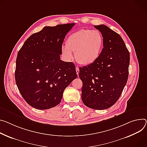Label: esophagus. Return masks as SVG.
<instances>
[{
    "instance_id": "1",
    "label": "esophagus",
    "mask_w": 147,
    "mask_h": 147,
    "mask_svg": "<svg viewBox=\"0 0 147 147\" xmlns=\"http://www.w3.org/2000/svg\"><path fill=\"white\" fill-rule=\"evenodd\" d=\"M76 73H77V75L78 76V74H79V68H78V67L76 66Z\"/></svg>"
}]
</instances>
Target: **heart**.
I'll list each match as a JSON object with an SVG mask.
<instances>
[{
    "label": "heart",
    "mask_w": 147,
    "mask_h": 147,
    "mask_svg": "<svg viewBox=\"0 0 147 147\" xmlns=\"http://www.w3.org/2000/svg\"><path fill=\"white\" fill-rule=\"evenodd\" d=\"M104 46V37L98 30L83 29L76 31L68 37L66 46L62 52L67 59L71 60L74 52L76 61L82 65H89L100 57Z\"/></svg>",
    "instance_id": "b5f03b06"
}]
</instances>
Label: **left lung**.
Returning a JSON list of instances; mask_svg holds the SVG:
<instances>
[{
    "label": "left lung",
    "mask_w": 147,
    "mask_h": 147,
    "mask_svg": "<svg viewBox=\"0 0 147 147\" xmlns=\"http://www.w3.org/2000/svg\"><path fill=\"white\" fill-rule=\"evenodd\" d=\"M94 28L102 34L103 49L95 62L79 68V77L85 105L104 110L117 101L127 84L129 53L119 34L104 24Z\"/></svg>",
    "instance_id": "left-lung-1"
}]
</instances>
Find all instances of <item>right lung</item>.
<instances>
[{
    "label": "right lung",
    "mask_w": 147,
    "mask_h": 147,
    "mask_svg": "<svg viewBox=\"0 0 147 147\" xmlns=\"http://www.w3.org/2000/svg\"><path fill=\"white\" fill-rule=\"evenodd\" d=\"M74 24L45 27L26 40L18 53L16 83L33 108L47 110L57 105L65 88L77 77L74 64L60 57L65 36Z\"/></svg>",
    "instance_id": "obj_1"
}]
</instances>
